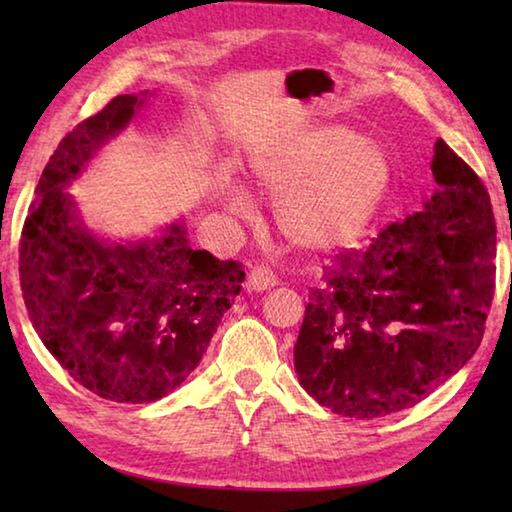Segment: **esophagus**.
Segmentation results:
<instances>
[{
    "mask_svg": "<svg viewBox=\"0 0 512 512\" xmlns=\"http://www.w3.org/2000/svg\"><path fill=\"white\" fill-rule=\"evenodd\" d=\"M275 284H277V280H275V275H273L271 268L264 266V264L250 266L248 280H246V287L250 291H266V289L275 287Z\"/></svg>",
    "mask_w": 512,
    "mask_h": 512,
    "instance_id": "1",
    "label": "esophagus"
}]
</instances>
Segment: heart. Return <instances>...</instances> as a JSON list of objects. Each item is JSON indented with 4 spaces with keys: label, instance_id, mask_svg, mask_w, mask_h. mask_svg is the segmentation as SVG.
Here are the masks:
<instances>
[{
    "label": "heart",
    "instance_id": "1",
    "mask_svg": "<svg viewBox=\"0 0 512 512\" xmlns=\"http://www.w3.org/2000/svg\"><path fill=\"white\" fill-rule=\"evenodd\" d=\"M257 183L277 201V225L293 246L334 250L361 237L391 183L384 146L343 124H325L259 153ZM230 212H253L241 187L225 194Z\"/></svg>",
    "mask_w": 512,
    "mask_h": 512
}]
</instances>
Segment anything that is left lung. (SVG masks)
<instances>
[{
	"mask_svg": "<svg viewBox=\"0 0 512 512\" xmlns=\"http://www.w3.org/2000/svg\"><path fill=\"white\" fill-rule=\"evenodd\" d=\"M422 212L345 250L309 291L293 361L305 391L348 418L415 406L481 345L495 296L488 189L438 140Z\"/></svg>",
	"mask_w": 512,
	"mask_h": 512,
	"instance_id": "1",
	"label": "left lung"
}]
</instances>
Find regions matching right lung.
Masks as SVG:
<instances>
[{
  "label": "right lung",
  "mask_w": 512,
  "mask_h": 512,
  "mask_svg": "<svg viewBox=\"0 0 512 512\" xmlns=\"http://www.w3.org/2000/svg\"><path fill=\"white\" fill-rule=\"evenodd\" d=\"M142 97L119 94L60 140L20 239L24 305L45 348L88 391L124 404L183 384L246 275L189 246L185 223L137 244H106L81 223L65 187L124 131Z\"/></svg>",
  "instance_id": "right-lung-1"
}]
</instances>
